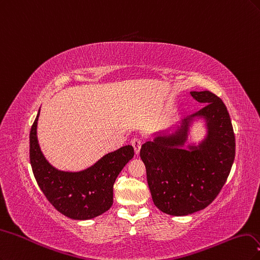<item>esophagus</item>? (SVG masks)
Here are the masks:
<instances>
[{"instance_id": "1", "label": "esophagus", "mask_w": 260, "mask_h": 260, "mask_svg": "<svg viewBox=\"0 0 260 260\" xmlns=\"http://www.w3.org/2000/svg\"><path fill=\"white\" fill-rule=\"evenodd\" d=\"M131 145L134 147V150H135V153L138 154L139 153V150L141 147V139L138 137H134L131 140Z\"/></svg>"}]
</instances>
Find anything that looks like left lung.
Returning a JSON list of instances; mask_svg holds the SVG:
<instances>
[{
  "label": "left lung",
  "instance_id": "left-lung-1",
  "mask_svg": "<svg viewBox=\"0 0 260 260\" xmlns=\"http://www.w3.org/2000/svg\"><path fill=\"white\" fill-rule=\"evenodd\" d=\"M205 106L191 115L207 122L208 135L199 148L180 149L188 122L172 136L156 137L141 146L148 186L154 205L165 214L185 216L211 204L227 181L236 155V137L222 100L209 90L191 91Z\"/></svg>",
  "mask_w": 260,
  "mask_h": 260
}]
</instances>
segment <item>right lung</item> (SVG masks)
Returning a JSON list of instances; mask_svg holds the SVG:
<instances>
[{
  "label": "right lung",
  "mask_w": 260,
  "mask_h": 260,
  "mask_svg": "<svg viewBox=\"0 0 260 260\" xmlns=\"http://www.w3.org/2000/svg\"><path fill=\"white\" fill-rule=\"evenodd\" d=\"M40 111L30 131V163L40 189L58 212L77 220L91 219L113 204V185L123 167L134 156V148L124 146L106 154L89 169L69 173L49 164L37 138Z\"/></svg>",
  "instance_id": "right-lung-1"
}]
</instances>
